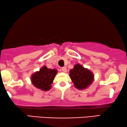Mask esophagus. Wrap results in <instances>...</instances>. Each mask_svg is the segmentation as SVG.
<instances>
[{
    "label": "esophagus",
    "mask_w": 127,
    "mask_h": 127,
    "mask_svg": "<svg viewBox=\"0 0 127 127\" xmlns=\"http://www.w3.org/2000/svg\"><path fill=\"white\" fill-rule=\"evenodd\" d=\"M62 71L64 72V73H65V72H67V68H66V67H62Z\"/></svg>",
    "instance_id": "1"
}]
</instances>
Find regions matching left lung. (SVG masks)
Listing matches in <instances>:
<instances>
[{
	"label": "left lung",
	"instance_id": "obj_1",
	"mask_svg": "<svg viewBox=\"0 0 127 127\" xmlns=\"http://www.w3.org/2000/svg\"><path fill=\"white\" fill-rule=\"evenodd\" d=\"M69 76L74 83V86L78 90H84L92 84L94 80L93 72L82 65L77 64L69 72Z\"/></svg>",
	"mask_w": 127,
	"mask_h": 127
}]
</instances>
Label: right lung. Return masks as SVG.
I'll return each mask as SVG.
<instances>
[{
	"instance_id": "obj_1",
	"label": "right lung",
	"mask_w": 127,
	"mask_h": 127,
	"mask_svg": "<svg viewBox=\"0 0 127 127\" xmlns=\"http://www.w3.org/2000/svg\"><path fill=\"white\" fill-rule=\"evenodd\" d=\"M58 73L56 69L48 68L43 66L39 71L35 72L31 76V82L35 87L42 91H47L52 88V84Z\"/></svg>"
}]
</instances>
